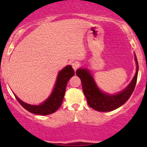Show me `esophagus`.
Instances as JSON below:
<instances>
[{
    "mask_svg": "<svg viewBox=\"0 0 147 147\" xmlns=\"http://www.w3.org/2000/svg\"><path fill=\"white\" fill-rule=\"evenodd\" d=\"M71 65H72L74 70V71H76V69H77L78 67H80V63L78 62H74L71 63Z\"/></svg>",
    "mask_w": 147,
    "mask_h": 147,
    "instance_id": "obj_1",
    "label": "esophagus"
}]
</instances>
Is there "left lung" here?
Here are the masks:
<instances>
[{
	"label": "left lung",
	"mask_w": 147,
	"mask_h": 147,
	"mask_svg": "<svg viewBox=\"0 0 147 147\" xmlns=\"http://www.w3.org/2000/svg\"><path fill=\"white\" fill-rule=\"evenodd\" d=\"M135 60L137 67L134 77L127 88L115 94H109L102 91L97 86L89 70L82 67L76 70V74L81 80L83 93L90 107L99 112H109L119 108L126 103L133 93L137 82L138 64L136 54Z\"/></svg>",
	"instance_id": "1"
}]
</instances>
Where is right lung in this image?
<instances>
[{
  "label": "right lung",
  "mask_w": 147,
  "mask_h": 147,
  "mask_svg": "<svg viewBox=\"0 0 147 147\" xmlns=\"http://www.w3.org/2000/svg\"><path fill=\"white\" fill-rule=\"evenodd\" d=\"M74 71L71 65H67L58 74L52 93L47 99L39 105L25 103L15 95L18 102L28 112L37 115H46L56 112L60 107L64 98L67 82L74 75Z\"/></svg>",
  "instance_id": "obj_1"
}]
</instances>
